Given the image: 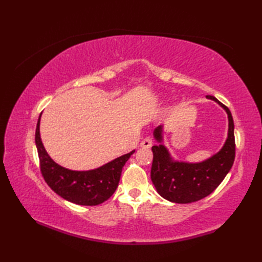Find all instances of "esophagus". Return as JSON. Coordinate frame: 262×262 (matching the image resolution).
<instances>
[{
    "mask_svg": "<svg viewBox=\"0 0 262 262\" xmlns=\"http://www.w3.org/2000/svg\"><path fill=\"white\" fill-rule=\"evenodd\" d=\"M152 144H153V140L150 137L144 138L141 142V146L144 147V148H149L150 146H152Z\"/></svg>",
    "mask_w": 262,
    "mask_h": 262,
    "instance_id": "obj_1",
    "label": "esophagus"
}]
</instances>
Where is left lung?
Here are the masks:
<instances>
[{
    "instance_id": "obj_1",
    "label": "left lung",
    "mask_w": 262,
    "mask_h": 262,
    "mask_svg": "<svg viewBox=\"0 0 262 262\" xmlns=\"http://www.w3.org/2000/svg\"><path fill=\"white\" fill-rule=\"evenodd\" d=\"M207 98L216 101L228 116V136L224 146L215 155L201 163L173 161L168 149L163 144V126L154 130L158 142L152 146L153 163L150 179L164 199L175 203H191L211 194L231 170L235 160L234 121L229 109L215 97Z\"/></svg>"
}]
</instances>
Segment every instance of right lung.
I'll use <instances>...</instances> for the list:
<instances>
[{
	"label": "right lung",
	"mask_w": 262,
	"mask_h": 262,
	"mask_svg": "<svg viewBox=\"0 0 262 262\" xmlns=\"http://www.w3.org/2000/svg\"><path fill=\"white\" fill-rule=\"evenodd\" d=\"M40 117L36 128V146L45 181L63 199L80 205H97L114 194L124 164L132 152L124 154L93 170H70L55 163L47 153L40 139Z\"/></svg>",
	"instance_id": "add662e5"
}]
</instances>
